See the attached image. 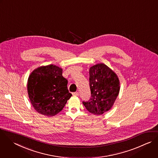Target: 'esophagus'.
<instances>
[{"label":"esophagus","mask_w":158,"mask_h":158,"mask_svg":"<svg viewBox=\"0 0 158 158\" xmlns=\"http://www.w3.org/2000/svg\"><path fill=\"white\" fill-rule=\"evenodd\" d=\"M73 96H78L79 95V93L78 92H75V93H72Z\"/></svg>","instance_id":"34e87169"}]
</instances>
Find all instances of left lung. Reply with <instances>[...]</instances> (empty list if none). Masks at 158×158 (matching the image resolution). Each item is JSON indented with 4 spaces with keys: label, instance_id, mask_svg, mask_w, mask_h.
Listing matches in <instances>:
<instances>
[{
    "label": "left lung",
    "instance_id": "1",
    "mask_svg": "<svg viewBox=\"0 0 158 158\" xmlns=\"http://www.w3.org/2000/svg\"><path fill=\"white\" fill-rule=\"evenodd\" d=\"M89 73L91 98L83 104L91 114L101 115L112 109L120 91V81L117 74L103 63L91 67Z\"/></svg>",
    "mask_w": 158,
    "mask_h": 158
}]
</instances>
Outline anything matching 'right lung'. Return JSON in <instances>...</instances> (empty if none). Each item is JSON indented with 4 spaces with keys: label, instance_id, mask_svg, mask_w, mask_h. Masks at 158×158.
Segmentation results:
<instances>
[{
    "label": "right lung",
    "instance_id": "add662e5",
    "mask_svg": "<svg viewBox=\"0 0 158 158\" xmlns=\"http://www.w3.org/2000/svg\"><path fill=\"white\" fill-rule=\"evenodd\" d=\"M67 83L58 66L51 64L35 69L28 77L27 91L35 110L48 117L60 112L72 96Z\"/></svg>",
    "mask_w": 158,
    "mask_h": 158
}]
</instances>
